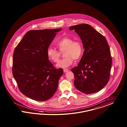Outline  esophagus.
Here are the masks:
<instances>
[{
    "label": "esophagus",
    "mask_w": 127,
    "mask_h": 127,
    "mask_svg": "<svg viewBox=\"0 0 127 127\" xmlns=\"http://www.w3.org/2000/svg\"><path fill=\"white\" fill-rule=\"evenodd\" d=\"M63 71H64V72L65 73H66V72H67L68 71V69H66V68H64Z\"/></svg>",
    "instance_id": "esophagus-1"
}]
</instances>
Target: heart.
Masks as SVG:
<instances>
[{
  "label": "heart",
  "mask_w": 127,
  "mask_h": 127,
  "mask_svg": "<svg viewBox=\"0 0 127 127\" xmlns=\"http://www.w3.org/2000/svg\"><path fill=\"white\" fill-rule=\"evenodd\" d=\"M61 52L64 51L65 58L61 59L56 65L58 67L66 68L71 66L73 63L74 59H79L83 53V46L79 40L74 41L68 37H64L57 41L55 43ZM48 58L54 62H57L61 55V53L56 49L49 47L47 50Z\"/></svg>",
  "instance_id": "heart-1"
}]
</instances>
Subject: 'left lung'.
Returning <instances> with one entry per match:
<instances>
[{
	"instance_id": "obj_1",
	"label": "left lung",
	"mask_w": 127,
	"mask_h": 127,
	"mask_svg": "<svg viewBox=\"0 0 127 127\" xmlns=\"http://www.w3.org/2000/svg\"><path fill=\"white\" fill-rule=\"evenodd\" d=\"M82 40L84 51L78 66L72 69L74 85L89 94L98 92L108 83L112 66L109 46L105 36L87 24L70 27Z\"/></svg>"
}]
</instances>
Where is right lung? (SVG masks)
Wrapping results in <instances>:
<instances>
[{"instance_id": "add662e5", "label": "right lung", "mask_w": 127, "mask_h": 127, "mask_svg": "<svg viewBox=\"0 0 127 127\" xmlns=\"http://www.w3.org/2000/svg\"><path fill=\"white\" fill-rule=\"evenodd\" d=\"M61 30L29 31L14 51L13 77L21 92L32 99L47 100L57 91L63 71L54 67L48 60L47 50L56 33Z\"/></svg>"}]
</instances>
